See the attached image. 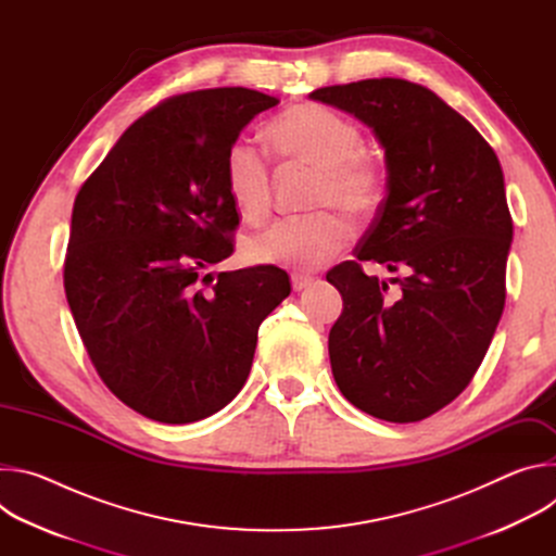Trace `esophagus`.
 <instances>
[{"label":"esophagus","mask_w":556,"mask_h":556,"mask_svg":"<svg viewBox=\"0 0 556 556\" xmlns=\"http://www.w3.org/2000/svg\"><path fill=\"white\" fill-rule=\"evenodd\" d=\"M314 279L312 277H307V275H292V290L294 292H301V290H305L309 283H312Z\"/></svg>","instance_id":"1"}]
</instances>
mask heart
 <instances>
[{"label": "heart", "instance_id": "heart-1", "mask_svg": "<svg viewBox=\"0 0 556 556\" xmlns=\"http://www.w3.org/2000/svg\"><path fill=\"white\" fill-rule=\"evenodd\" d=\"M268 136L277 151L294 163L321 169L314 204L343 208L352 217L376 213L384 195L382 167L363 149V131L343 114L301 103L283 110ZM226 191L247 219L262 222L273 206V178L266 153L249 138H237L226 151ZM352 237V224L339 211H319L275 222L251 237L244 255L255 264L314 270L334 257Z\"/></svg>", "mask_w": 556, "mask_h": 556}]
</instances>
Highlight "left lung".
<instances>
[{"label": "left lung", "instance_id": "obj_1", "mask_svg": "<svg viewBox=\"0 0 556 556\" xmlns=\"http://www.w3.org/2000/svg\"><path fill=\"white\" fill-rule=\"evenodd\" d=\"M309 99L369 125L387 157V195L356 260L326 275L343 296L328 341L334 380L374 418L425 420L466 389L502 319L513 240L502 165L462 114L405 78ZM361 261L405 271L400 292L367 278Z\"/></svg>", "mask_w": 556, "mask_h": 556}]
</instances>
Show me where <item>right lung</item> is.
<instances>
[{
    "instance_id": "obj_1",
    "label": "right lung",
    "mask_w": 556,
    "mask_h": 556,
    "mask_svg": "<svg viewBox=\"0 0 556 556\" xmlns=\"http://www.w3.org/2000/svg\"><path fill=\"white\" fill-rule=\"evenodd\" d=\"M277 103L249 88L165 99L76 193L63 264L74 324L108 389L149 420L187 425L226 407L262 321L290 294L270 264L206 273L232 255L240 226L226 151Z\"/></svg>"
}]
</instances>
